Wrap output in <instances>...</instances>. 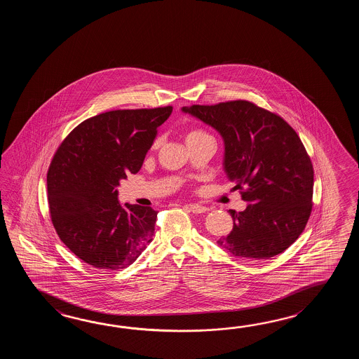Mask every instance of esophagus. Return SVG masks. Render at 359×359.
Returning a JSON list of instances; mask_svg holds the SVG:
<instances>
[{
	"instance_id": "esophagus-1",
	"label": "esophagus",
	"mask_w": 359,
	"mask_h": 359,
	"mask_svg": "<svg viewBox=\"0 0 359 359\" xmlns=\"http://www.w3.org/2000/svg\"><path fill=\"white\" fill-rule=\"evenodd\" d=\"M186 206L190 209V212L195 214L205 213L206 210H208L206 206L198 205V204H189V205Z\"/></svg>"
}]
</instances>
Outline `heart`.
<instances>
[{"label": "heart", "instance_id": "obj_1", "mask_svg": "<svg viewBox=\"0 0 359 359\" xmlns=\"http://www.w3.org/2000/svg\"><path fill=\"white\" fill-rule=\"evenodd\" d=\"M204 135H206V133L205 132H203V130H191V132H189V133L186 135V140H189V138L200 137V136H204Z\"/></svg>", "mask_w": 359, "mask_h": 359}]
</instances>
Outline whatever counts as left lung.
<instances>
[{"mask_svg": "<svg viewBox=\"0 0 359 359\" xmlns=\"http://www.w3.org/2000/svg\"><path fill=\"white\" fill-rule=\"evenodd\" d=\"M181 110L221 135L223 169L248 201L243 212L229 210L233 229L217 244L246 259L285 252L312 212V161L297 132L281 116L245 100Z\"/></svg>", "mask_w": 359, "mask_h": 359, "instance_id": "1", "label": "left lung"}]
</instances>
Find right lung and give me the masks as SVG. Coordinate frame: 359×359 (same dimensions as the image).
I'll list each match as a JSON object with an SVG mask.
<instances>
[{
    "instance_id": "add662e5",
    "label": "right lung",
    "mask_w": 359,
    "mask_h": 359,
    "mask_svg": "<svg viewBox=\"0 0 359 359\" xmlns=\"http://www.w3.org/2000/svg\"><path fill=\"white\" fill-rule=\"evenodd\" d=\"M173 107L113 110L76 126L47 173L50 214L61 241L99 269L130 266L153 241L158 212L122 205L121 180L136 175Z\"/></svg>"
}]
</instances>
